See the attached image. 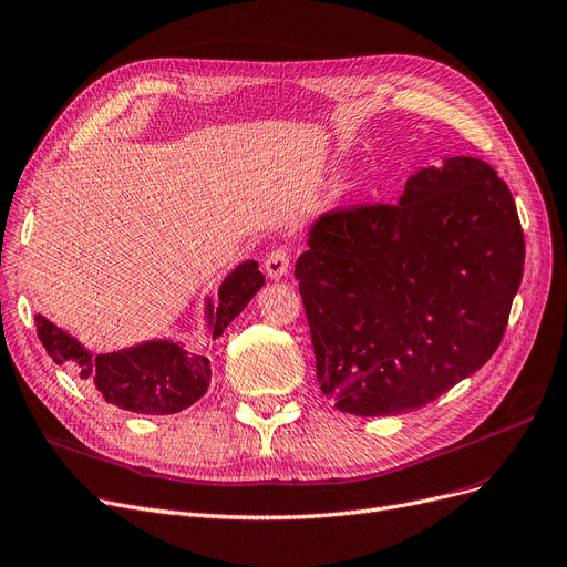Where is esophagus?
<instances>
[{
  "label": "esophagus",
  "mask_w": 567,
  "mask_h": 567,
  "mask_svg": "<svg viewBox=\"0 0 567 567\" xmlns=\"http://www.w3.org/2000/svg\"><path fill=\"white\" fill-rule=\"evenodd\" d=\"M289 266H291V249L285 247V245L270 249L266 255V261H264L268 278H272V280L285 278L289 272Z\"/></svg>",
  "instance_id": "1"
}]
</instances>
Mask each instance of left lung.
Masks as SVG:
<instances>
[{
  "mask_svg": "<svg viewBox=\"0 0 567 567\" xmlns=\"http://www.w3.org/2000/svg\"><path fill=\"white\" fill-rule=\"evenodd\" d=\"M295 278L322 394L354 415L427 406L505 337L526 243L509 186L478 158L406 182L400 203L339 207Z\"/></svg>",
  "mask_w": 567,
  "mask_h": 567,
  "instance_id": "left-lung-1",
  "label": "left lung"
}]
</instances>
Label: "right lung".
Listing matches in <instances>:
<instances>
[{"label": "right lung", "instance_id": "add662e5", "mask_svg": "<svg viewBox=\"0 0 567 567\" xmlns=\"http://www.w3.org/2000/svg\"><path fill=\"white\" fill-rule=\"evenodd\" d=\"M264 285L257 261L240 264L224 280L219 303H207V324L213 339L230 324ZM37 337L55 364L74 362L81 379L91 381L97 396L118 409L171 415L196 404L213 381V369L203 346H182L171 341H152L114 354L83 350L65 331L37 316Z\"/></svg>", "mask_w": 567, "mask_h": 567}]
</instances>
